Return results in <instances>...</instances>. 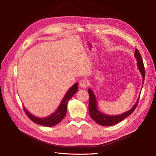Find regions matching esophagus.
I'll use <instances>...</instances> for the list:
<instances>
[{"mask_svg":"<svg viewBox=\"0 0 156 156\" xmlns=\"http://www.w3.org/2000/svg\"><path fill=\"white\" fill-rule=\"evenodd\" d=\"M79 84H80V87H82L83 88H85L88 85V82H87V80H85V79H82V80H81V81H80Z\"/></svg>","mask_w":156,"mask_h":156,"instance_id":"34e87169","label":"esophagus"}]
</instances>
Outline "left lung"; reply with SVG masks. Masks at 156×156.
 Returning <instances> with one entry per match:
<instances>
[{"mask_svg":"<svg viewBox=\"0 0 156 156\" xmlns=\"http://www.w3.org/2000/svg\"><path fill=\"white\" fill-rule=\"evenodd\" d=\"M135 56L136 60H137L138 68L141 74L143 75V83L144 84V77H145V69H144L142 57H141V55L137 49H136L135 51ZM88 92L89 94L88 111H89L90 115L92 120L95 121L97 124H100L101 126H113L117 123H119V122L123 120L124 119H125L126 118H127L129 115H130L131 113L135 111L136 106L138 105V103L139 101V100L135 103V105L132 107V108H131V109L129 110L128 111L123 113V114L116 115V116H109V115L102 114L101 112H100L97 109V103H96L95 96H94V94L91 90L90 88L88 89Z\"/></svg>","mask_w":156,"mask_h":156,"instance_id":"1","label":"left lung"}]
</instances>
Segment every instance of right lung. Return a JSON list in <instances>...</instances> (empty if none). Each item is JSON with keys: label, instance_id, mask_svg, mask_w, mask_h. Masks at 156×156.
<instances>
[{"label": "right lung", "instance_id": "right-lung-1", "mask_svg": "<svg viewBox=\"0 0 156 156\" xmlns=\"http://www.w3.org/2000/svg\"><path fill=\"white\" fill-rule=\"evenodd\" d=\"M77 90L78 83H76L69 89V90L67 92L63 100L60 103L58 109L55 112L53 113V114L48 117L44 118V119H39V118H37L34 116L32 115L30 113H29L27 111L25 107H23V110L25 111L27 116L29 117L32 122H35V123L47 127L54 126L60 123L65 117L66 115L68 102L70 99L73 97L74 94L77 92Z\"/></svg>", "mask_w": 156, "mask_h": 156}]
</instances>
